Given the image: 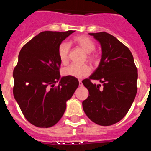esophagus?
I'll list each match as a JSON object with an SVG mask.
<instances>
[{"label":"esophagus","instance_id":"obj_1","mask_svg":"<svg viewBox=\"0 0 151 151\" xmlns=\"http://www.w3.org/2000/svg\"><path fill=\"white\" fill-rule=\"evenodd\" d=\"M79 85L80 86H81L83 85V84H82V81H81V80H79Z\"/></svg>","mask_w":151,"mask_h":151}]
</instances>
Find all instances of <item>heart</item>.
Returning a JSON list of instances; mask_svg holds the SVG:
<instances>
[{"mask_svg":"<svg viewBox=\"0 0 151 151\" xmlns=\"http://www.w3.org/2000/svg\"><path fill=\"white\" fill-rule=\"evenodd\" d=\"M74 42L79 45L87 53V59L91 62L95 61V55L91 54L95 50L94 42L91 38L86 35H79L74 38ZM70 51V45L68 42H62L58 47V52L59 59L63 65H65L68 62L69 54ZM90 73V68L86 65H76L72 64L68 67H65L63 70V74L65 76H71L76 78H82L86 77Z\"/></svg>","mask_w":151,"mask_h":151,"instance_id":"heart-1","label":"heart"}]
</instances>
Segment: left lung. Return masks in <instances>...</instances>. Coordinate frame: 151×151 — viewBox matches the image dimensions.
<instances>
[{
  "instance_id": "8db88e82",
  "label": "left lung",
  "mask_w": 151,
  "mask_h": 151,
  "mask_svg": "<svg viewBox=\"0 0 151 151\" xmlns=\"http://www.w3.org/2000/svg\"><path fill=\"white\" fill-rule=\"evenodd\" d=\"M89 34L99 42L102 55L97 69L82 81L89 90L83 109L95 124L113 125L125 116L134 101L138 70L131 51L114 36L106 32ZM91 79L99 81L103 87L93 84Z\"/></svg>"
}]
</instances>
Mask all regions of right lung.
<instances>
[{
	"mask_svg": "<svg viewBox=\"0 0 151 151\" xmlns=\"http://www.w3.org/2000/svg\"><path fill=\"white\" fill-rule=\"evenodd\" d=\"M74 32H42L19 53L13 70V95L25 119L37 127L55 125L79 86L77 78L60 77L58 52L60 43Z\"/></svg>",
	"mask_w": 151,
	"mask_h": 151,
	"instance_id": "1",
	"label": "right lung"
}]
</instances>
